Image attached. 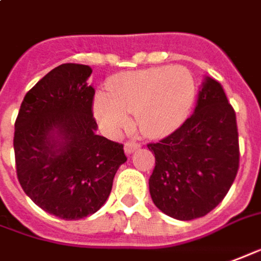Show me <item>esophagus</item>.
Here are the masks:
<instances>
[{
	"instance_id": "34e87169",
	"label": "esophagus",
	"mask_w": 261,
	"mask_h": 261,
	"mask_svg": "<svg viewBox=\"0 0 261 261\" xmlns=\"http://www.w3.org/2000/svg\"><path fill=\"white\" fill-rule=\"evenodd\" d=\"M123 149H125V154H126V155H130L133 151H136L138 149H140V143L130 140V142H126V143H125Z\"/></svg>"
}]
</instances>
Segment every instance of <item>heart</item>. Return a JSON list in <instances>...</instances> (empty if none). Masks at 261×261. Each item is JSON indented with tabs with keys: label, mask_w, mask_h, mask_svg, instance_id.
Returning <instances> with one entry per match:
<instances>
[{
	"label": "heart",
	"mask_w": 261,
	"mask_h": 261,
	"mask_svg": "<svg viewBox=\"0 0 261 261\" xmlns=\"http://www.w3.org/2000/svg\"><path fill=\"white\" fill-rule=\"evenodd\" d=\"M195 98L196 82L186 68L154 66L114 76L108 83V96L98 94L93 110L108 132L128 128V114H135L144 135L160 138L182 125Z\"/></svg>",
	"instance_id": "obj_1"
}]
</instances>
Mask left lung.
Segmentation results:
<instances>
[{
  "mask_svg": "<svg viewBox=\"0 0 261 261\" xmlns=\"http://www.w3.org/2000/svg\"><path fill=\"white\" fill-rule=\"evenodd\" d=\"M147 147L155 157L150 195L160 210L189 221L216 208L239 168L237 115L221 85L206 76L195 112Z\"/></svg>",
  "mask_w": 261,
  "mask_h": 261,
  "instance_id": "1",
  "label": "left lung"
}]
</instances>
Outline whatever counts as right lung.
Here are the masks:
<instances>
[{
  "label": "right lung",
  "mask_w": 261,
  "mask_h": 261,
  "mask_svg": "<svg viewBox=\"0 0 261 261\" xmlns=\"http://www.w3.org/2000/svg\"><path fill=\"white\" fill-rule=\"evenodd\" d=\"M91 68L62 64L30 89L15 122L19 184L47 213L81 220L100 210L111 193L123 144L96 135Z\"/></svg>",
  "instance_id": "right-lung-1"
}]
</instances>
